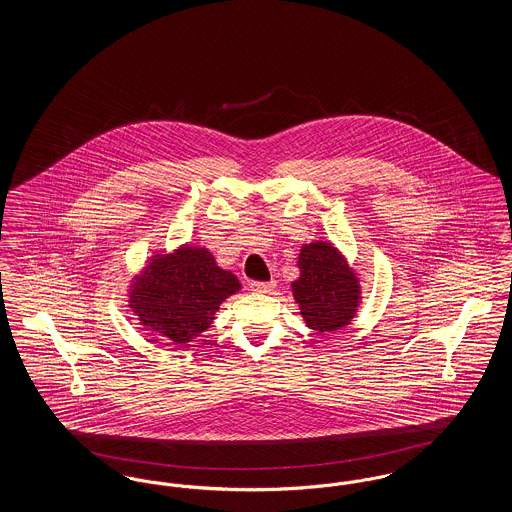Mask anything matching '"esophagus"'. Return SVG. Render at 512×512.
<instances>
[{"label": "esophagus", "mask_w": 512, "mask_h": 512, "mask_svg": "<svg viewBox=\"0 0 512 512\" xmlns=\"http://www.w3.org/2000/svg\"><path fill=\"white\" fill-rule=\"evenodd\" d=\"M249 288H251L253 292L270 293L276 288V282H274V280H270V282H251Z\"/></svg>", "instance_id": "obj_1"}]
</instances>
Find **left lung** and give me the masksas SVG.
Segmentation results:
<instances>
[{
  "mask_svg": "<svg viewBox=\"0 0 512 512\" xmlns=\"http://www.w3.org/2000/svg\"><path fill=\"white\" fill-rule=\"evenodd\" d=\"M297 267L292 292L305 324L320 334L347 326L357 315L361 284L340 251L330 242L305 244Z\"/></svg>",
  "mask_w": 512,
  "mask_h": 512,
  "instance_id": "8db88e82",
  "label": "left lung"
}]
</instances>
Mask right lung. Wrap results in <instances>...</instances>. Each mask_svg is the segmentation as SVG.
Returning <instances> with one entry per match:
<instances>
[{
    "label": "right lung",
    "mask_w": 512,
    "mask_h": 512,
    "mask_svg": "<svg viewBox=\"0 0 512 512\" xmlns=\"http://www.w3.org/2000/svg\"><path fill=\"white\" fill-rule=\"evenodd\" d=\"M242 288L240 280L217 265L205 247L182 245L149 259L130 286V309L147 330L174 343L203 334L220 303Z\"/></svg>",
    "instance_id": "1"
}]
</instances>
